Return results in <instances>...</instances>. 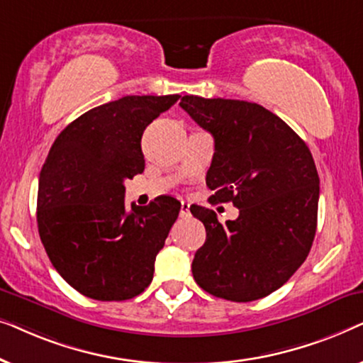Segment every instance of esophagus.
Masks as SVG:
<instances>
[{
	"instance_id": "1",
	"label": "esophagus",
	"mask_w": 363,
	"mask_h": 363,
	"mask_svg": "<svg viewBox=\"0 0 363 363\" xmlns=\"http://www.w3.org/2000/svg\"><path fill=\"white\" fill-rule=\"evenodd\" d=\"M180 216L182 218H188L190 216V203L182 201V208H180Z\"/></svg>"
}]
</instances>
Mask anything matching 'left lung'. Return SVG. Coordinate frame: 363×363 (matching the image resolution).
Returning a JSON list of instances; mask_svg holds the SVG:
<instances>
[{
	"label": "left lung",
	"instance_id": "obj_1",
	"mask_svg": "<svg viewBox=\"0 0 363 363\" xmlns=\"http://www.w3.org/2000/svg\"><path fill=\"white\" fill-rule=\"evenodd\" d=\"M180 107L215 138L206 185L211 203L231 201L240 216L190 208L206 230L191 262L211 296L251 302L289 281L309 255L317 228L319 175L306 142L259 104L183 96Z\"/></svg>",
	"mask_w": 363,
	"mask_h": 363
}]
</instances>
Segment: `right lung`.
<instances>
[{"mask_svg": "<svg viewBox=\"0 0 363 363\" xmlns=\"http://www.w3.org/2000/svg\"><path fill=\"white\" fill-rule=\"evenodd\" d=\"M180 96H125L94 107L54 140L38 188V230L62 279L96 301L145 291L182 203L123 201L125 178L145 168L142 135Z\"/></svg>", "mask_w": 363, "mask_h": 363, "instance_id": "1", "label": "right lung"}]
</instances>
